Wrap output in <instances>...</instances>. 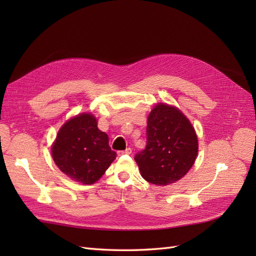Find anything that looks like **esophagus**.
Listing matches in <instances>:
<instances>
[{
    "label": "esophagus",
    "mask_w": 256,
    "mask_h": 256,
    "mask_svg": "<svg viewBox=\"0 0 256 256\" xmlns=\"http://www.w3.org/2000/svg\"><path fill=\"white\" fill-rule=\"evenodd\" d=\"M131 152H132V150H131V148H126L125 150H120V152H118V156H122V154H130Z\"/></svg>",
    "instance_id": "esophagus-1"
}]
</instances>
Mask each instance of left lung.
Returning a JSON list of instances; mask_svg holds the SVG:
<instances>
[{
  "instance_id": "left-lung-1",
  "label": "left lung",
  "mask_w": 256,
  "mask_h": 256,
  "mask_svg": "<svg viewBox=\"0 0 256 256\" xmlns=\"http://www.w3.org/2000/svg\"><path fill=\"white\" fill-rule=\"evenodd\" d=\"M147 143L134 160L142 177L166 186L188 173L196 159L198 136L191 122L173 106L159 104L147 118Z\"/></svg>"
}]
</instances>
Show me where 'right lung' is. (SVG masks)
<instances>
[{
    "label": "right lung",
    "mask_w": 256,
    "mask_h": 256,
    "mask_svg": "<svg viewBox=\"0 0 256 256\" xmlns=\"http://www.w3.org/2000/svg\"><path fill=\"white\" fill-rule=\"evenodd\" d=\"M51 150L60 171L84 184L96 182L116 158L109 146V136L98 129L97 120L90 113L67 120Z\"/></svg>",
    "instance_id": "obj_1"
}]
</instances>
